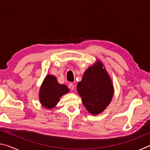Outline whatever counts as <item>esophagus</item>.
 <instances>
[{
    "label": "esophagus",
    "mask_w": 150,
    "mask_h": 150,
    "mask_svg": "<svg viewBox=\"0 0 150 150\" xmlns=\"http://www.w3.org/2000/svg\"><path fill=\"white\" fill-rule=\"evenodd\" d=\"M69 88H70L71 90H74V88H75V86H74V85L73 84V83H70L69 84Z\"/></svg>",
    "instance_id": "obj_1"
}]
</instances>
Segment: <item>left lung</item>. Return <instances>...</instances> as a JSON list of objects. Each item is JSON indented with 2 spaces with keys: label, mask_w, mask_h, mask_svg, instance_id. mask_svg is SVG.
I'll list each match as a JSON object with an SVG mask.
<instances>
[{
  "label": "left lung",
  "mask_w": 150,
  "mask_h": 150,
  "mask_svg": "<svg viewBox=\"0 0 150 150\" xmlns=\"http://www.w3.org/2000/svg\"><path fill=\"white\" fill-rule=\"evenodd\" d=\"M103 66L102 63L98 62L90 67L77 86L83 105L93 115H97L105 110L113 96L111 79Z\"/></svg>",
  "instance_id": "left-lung-1"
}]
</instances>
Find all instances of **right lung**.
Here are the masks:
<instances>
[{"label":"right lung","mask_w":150,"mask_h":150,"mask_svg":"<svg viewBox=\"0 0 150 150\" xmlns=\"http://www.w3.org/2000/svg\"><path fill=\"white\" fill-rule=\"evenodd\" d=\"M65 85H60L55 76L48 75L45 78L40 91V99L43 106L52 108L59 102L61 96L69 92Z\"/></svg>","instance_id":"right-lung-1"}]
</instances>
